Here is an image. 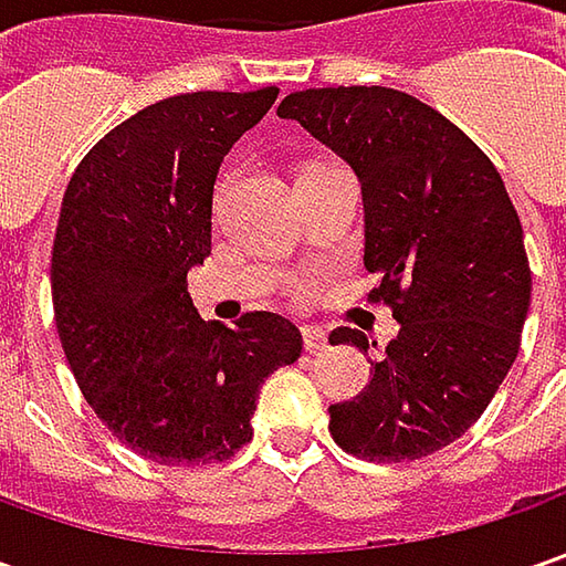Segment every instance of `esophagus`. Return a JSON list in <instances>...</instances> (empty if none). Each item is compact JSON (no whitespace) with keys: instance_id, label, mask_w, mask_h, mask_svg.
<instances>
[{"instance_id":"obj_1","label":"esophagus","mask_w":566,"mask_h":566,"mask_svg":"<svg viewBox=\"0 0 566 566\" xmlns=\"http://www.w3.org/2000/svg\"><path fill=\"white\" fill-rule=\"evenodd\" d=\"M302 339H305V349H308V353L327 349V334H324L321 327H302Z\"/></svg>"}]
</instances>
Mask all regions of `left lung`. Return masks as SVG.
Returning <instances> with one entry per match:
<instances>
[{
  "label": "left lung",
  "mask_w": 566,
  "mask_h": 566,
  "mask_svg": "<svg viewBox=\"0 0 566 566\" xmlns=\"http://www.w3.org/2000/svg\"><path fill=\"white\" fill-rule=\"evenodd\" d=\"M359 176L365 268L400 324L356 400L331 406V434L365 460H419L457 441L520 353L533 276L501 172L422 99L394 87H317L280 103ZM331 343L368 353L339 327ZM378 346V343H371Z\"/></svg>",
  "instance_id": "1"
}]
</instances>
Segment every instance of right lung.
Instances as JSON below:
<instances>
[{
  "instance_id": "1",
  "label": "right lung",
  "mask_w": 566,
  "mask_h": 566,
  "mask_svg": "<svg viewBox=\"0 0 566 566\" xmlns=\"http://www.w3.org/2000/svg\"><path fill=\"white\" fill-rule=\"evenodd\" d=\"M276 94L160 99L103 135L62 198L50 280L65 359L99 422L164 467L229 460L251 441L264 378L302 356L283 315L223 327L188 293L210 254L220 164Z\"/></svg>"
}]
</instances>
